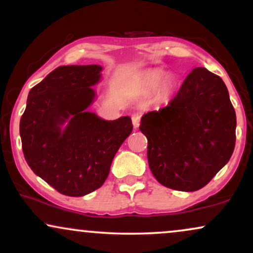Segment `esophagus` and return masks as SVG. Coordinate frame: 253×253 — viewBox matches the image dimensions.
Returning a JSON list of instances; mask_svg holds the SVG:
<instances>
[{"label":"esophagus","instance_id":"obj_1","mask_svg":"<svg viewBox=\"0 0 253 253\" xmlns=\"http://www.w3.org/2000/svg\"><path fill=\"white\" fill-rule=\"evenodd\" d=\"M140 120H141V113L140 112H136L132 115V123H133V126H134L135 128H138L139 125H140Z\"/></svg>","mask_w":253,"mask_h":253}]
</instances>
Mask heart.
Instances as JSON below:
<instances>
[{
  "mask_svg": "<svg viewBox=\"0 0 253 253\" xmlns=\"http://www.w3.org/2000/svg\"><path fill=\"white\" fill-rule=\"evenodd\" d=\"M143 82L149 89L157 88V96L161 101L168 100L176 89V80L172 76L165 75L164 71L149 70L143 75Z\"/></svg>",
  "mask_w": 253,
  "mask_h": 253,
  "instance_id": "heart-1",
  "label": "heart"
}]
</instances>
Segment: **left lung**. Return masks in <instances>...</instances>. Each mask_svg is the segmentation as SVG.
I'll return each instance as SVG.
<instances>
[{
	"label": "left lung",
	"instance_id": "left-lung-1",
	"mask_svg": "<svg viewBox=\"0 0 253 253\" xmlns=\"http://www.w3.org/2000/svg\"><path fill=\"white\" fill-rule=\"evenodd\" d=\"M237 118L217 75L196 68L164 108L149 112L139 126L147 138L151 172L164 187L201 189L231 158Z\"/></svg>",
	"mask_w": 253,
	"mask_h": 253
}]
</instances>
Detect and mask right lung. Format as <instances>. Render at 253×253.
Returning a JSON list of instances; mask_svg holds the SVG:
<instances>
[{
  "label": "right lung",
  "instance_id": "1",
  "mask_svg": "<svg viewBox=\"0 0 253 253\" xmlns=\"http://www.w3.org/2000/svg\"><path fill=\"white\" fill-rule=\"evenodd\" d=\"M101 71L100 65L54 69L31 89L20 120L26 162L63 195L78 197L98 189L133 129L129 117L107 121L86 110Z\"/></svg>",
  "mask_w": 253,
  "mask_h": 253
}]
</instances>
